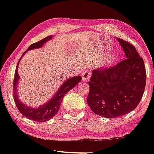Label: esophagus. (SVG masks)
<instances>
[{
	"label": "esophagus",
	"mask_w": 154,
	"mask_h": 154,
	"mask_svg": "<svg viewBox=\"0 0 154 154\" xmlns=\"http://www.w3.org/2000/svg\"><path fill=\"white\" fill-rule=\"evenodd\" d=\"M91 77V73L88 71H85L82 73V80L83 82H87L89 80V79Z\"/></svg>",
	"instance_id": "obj_1"
}]
</instances>
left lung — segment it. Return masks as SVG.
I'll return each instance as SVG.
<instances>
[{"label":"left lung","mask_w":154,"mask_h":154,"mask_svg":"<svg viewBox=\"0 0 154 154\" xmlns=\"http://www.w3.org/2000/svg\"><path fill=\"white\" fill-rule=\"evenodd\" d=\"M126 59L116 66L93 70L87 103L94 113L116 118L133 111L143 97L146 84L144 61L134 46L118 38Z\"/></svg>","instance_id":"obj_1"}]
</instances>
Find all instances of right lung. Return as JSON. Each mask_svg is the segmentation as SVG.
<instances>
[{"label": "right lung", "instance_id": "1", "mask_svg": "<svg viewBox=\"0 0 154 154\" xmlns=\"http://www.w3.org/2000/svg\"><path fill=\"white\" fill-rule=\"evenodd\" d=\"M52 36H48L45 38H43V39L41 40L40 41H38V42L32 44L28 48L27 51L31 50V49H33L41 48L43 45V44H45L47 41L51 39ZM26 51H24V54H22V57H21L19 61L17 62L16 69H15V77L14 79V89H13V94H14L15 103L17 106L18 110L26 118L36 122H47L51 119L58 113L60 106L61 105L64 95L69 90H72L78 83L81 82L82 77L75 76L65 81L62 83L60 88H59V90L57 91V92L55 94L54 97L51 98L50 100H49L48 103H46V104L40 106V107L31 108L30 106L25 105L24 103L21 102L19 98H18L17 85L18 83V80L20 79V76L18 75L17 72L18 64H19L21 58H22V56L24 55Z\"/></svg>", "mask_w": 154, "mask_h": 154}]
</instances>
